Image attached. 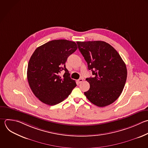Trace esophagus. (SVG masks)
<instances>
[{
	"label": "esophagus",
	"instance_id": "1",
	"mask_svg": "<svg viewBox=\"0 0 148 148\" xmlns=\"http://www.w3.org/2000/svg\"><path fill=\"white\" fill-rule=\"evenodd\" d=\"M83 81V79L82 78H80V79H79L77 80V82H78V83H82Z\"/></svg>",
	"mask_w": 148,
	"mask_h": 148
}]
</instances>
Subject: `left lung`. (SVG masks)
<instances>
[{
    "instance_id": "obj_1",
    "label": "left lung",
    "mask_w": 148,
    "mask_h": 148,
    "mask_svg": "<svg viewBox=\"0 0 148 148\" xmlns=\"http://www.w3.org/2000/svg\"><path fill=\"white\" fill-rule=\"evenodd\" d=\"M76 43L88 70L94 75L86 79L90 87L84 95L99 107L112 103L120 95L126 82L127 71L124 62L117 51L105 42Z\"/></svg>"
}]
</instances>
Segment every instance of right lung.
Wrapping results in <instances>:
<instances>
[{
	"label": "right lung",
	"mask_w": 148,
	"mask_h": 148,
	"mask_svg": "<svg viewBox=\"0 0 148 148\" xmlns=\"http://www.w3.org/2000/svg\"><path fill=\"white\" fill-rule=\"evenodd\" d=\"M77 49L74 42L54 40L38 47L32 54L28 62L27 79L33 93L43 103L51 106L58 104L76 86L65 62ZM62 71L65 73L60 77Z\"/></svg>",
	"instance_id": "1"
}]
</instances>
